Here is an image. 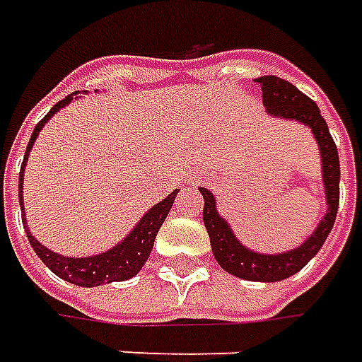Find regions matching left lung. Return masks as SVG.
I'll return each instance as SVG.
<instances>
[{"instance_id": "left-lung-1", "label": "left lung", "mask_w": 362, "mask_h": 362, "mask_svg": "<svg viewBox=\"0 0 362 362\" xmlns=\"http://www.w3.org/2000/svg\"><path fill=\"white\" fill-rule=\"evenodd\" d=\"M261 85L263 105L267 115L285 121H295L309 127L319 145L321 155V179L325 189L327 211L322 219L317 223L315 231L295 249L283 253H259L245 247L237 235L233 233L229 221L225 219L217 209V197L209 189L199 187L201 195L205 199L203 207V223L209 233L213 255L227 273L245 281H259V283H277L291 275L299 273L303 267L321 251L322 243L327 241L329 233L333 229L337 211H339V181H341V165L339 153L329 127L322 119L317 103L300 93L295 85H291L281 77L265 75L255 79Z\"/></svg>"}]
</instances>
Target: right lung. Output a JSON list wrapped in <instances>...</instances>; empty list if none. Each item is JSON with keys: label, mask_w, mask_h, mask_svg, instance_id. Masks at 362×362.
I'll return each instance as SVG.
<instances>
[{"label": "right lung", "mask_w": 362, "mask_h": 362, "mask_svg": "<svg viewBox=\"0 0 362 362\" xmlns=\"http://www.w3.org/2000/svg\"><path fill=\"white\" fill-rule=\"evenodd\" d=\"M79 97H81V93H77V91L71 93V95H67L63 101L55 103L49 109V113L35 125V129L31 133V139H29L28 149H25L23 163H21L17 191H19L21 221H23V227H25V233H28L29 245L37 253L41 263L47 267L51 273H55L57 277L67 281V283H74L77 287H99V285H107V283H115V281H127V279L135 277L141 271V267L145 265V261L151 255L155 237H157V233L161 229L165 217L169 215V211L173 207V201H175L179 189H175L173 193H169L157 205H153L151 209L137 221V225L131 229L129 235H125L117 245H113L111 249L103 251V253L91 255V257H65V255L55 253V251H51L47 247H43L33 237V233L29 231L28 219H25V209H23V171L28 167L29 153H31L33 145H35V139L40 137V131L43 129V125L59 109L67 107L71 101H77Z\"/></svg>", "instance_id": "obj_1"}]
</instances>
